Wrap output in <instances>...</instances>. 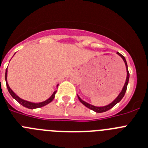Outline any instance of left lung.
Instances as JSON below:
<instances>
[{"label":"left lung","instance_id":"1","mask_svg":"<svg viewBox=\"0 0 148 148\" xmlns=\"http://www.w3.org/2000/svg\"><path fill=\"white\" fill-rule=\"evenodd\" d=\"M117 54H119V56H120L121 58H122V60H124V62H125V66H126V70H127V77H126V81H125V85H124L123 86V88H122V91L120 92V94L118 95V97L116 98L115 99H114V101H113L111 103H110L109 105H108V106H103V107H97V106H92V105H90V104H88L86 102H85V101H83L82 99H81L80 97L78 96V99H79V100L80 101L81 103H82L85 106H86L87 108H88L89 109H90V110H94V111H95V112L97 113H102V112H106V111H107V110H110V108H112L113 107H114V106H115L116 104H117L119 102H120L121 99L123 98V97L125 96V94L126 92V90H127V84H128V81H129V77H130V74H129V71H128V69H127V62H126V60L125 58V57H124L123 55H122V54H120V53L117 52Z\"/></svg>","mask_w":148,"mask_h":148}]
</instances>
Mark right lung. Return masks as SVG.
<instances>
[{
	"label": "right lung",
	"mask_w": 148,
	"mask_h": 148,
	"mask_svg": "<svg viewBox=\"0 0 148 148\" xmlns=\"http://www.w3.org/2000/svg\"><path fill=\"white\" fill-rule=\"evenodd\" d=\"M5 79H6V87H7V89H8V90H9V94H11L12 97L14 99H16V100L18 101V102H19L21 105H22L23 106H24V107L27 108H29V109L38 108H41V107H43V106H46L47 104L50 103V102H51V101L54 99V96H55L56 92H57V90H55V91L53 93L52 95L49 97V99H46V101H43V102H38V103H34V102H29V101H26V100H24V99H21V98H20L18 96H17L14 92H13L12 90L10 88V87L9 86V85H8V82H7V69H6ZM57 86H58V85H57Z\"/></svg>",
	"instance_id": "right-lung-1"
}]
</instances>
